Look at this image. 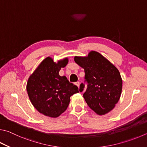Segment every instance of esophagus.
Returning <instances> with one entry per match:
<instances>
[{
	"mask_svg": "<svg viewBox=\"0 0 147 147\" xmlns=\"http://www.w3.org/2000/svg\"><path fill=\"white\" fill-rule=\"evenodd\" d=\"M80 82H75V85H77V86H78V87H80Z\"/></svg>",
	"mask_w": 147,
	"mask_h": 147,
	"instance_id": "34e87169",
	"label": "esophagus"
}]
</instances>
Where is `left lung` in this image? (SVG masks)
<instances>
[{
  "label": "left lung",
  "instance_id": "1",
  "mask_svg": "<svg viewBox=\"0 0 147 147\" xmlns=\"http://www.w3.org/2000/svg\"><path fill=\"white\" fill-rule=\"evenodd\" d=\"M74 62L84 69L87 88L84 98L89 107L99 115L113 110L122 90V79L118 69L96 51L90 52L85 57H75ZM84 87L85 85L81 84L80 92Z\"/></svg>",
  "mask_w": 147,
  "mask_h": 147
}]
</instances>
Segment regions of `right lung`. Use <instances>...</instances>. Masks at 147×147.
<instances>
[{
	"label": "right lung",
	"instance_id": "obj_1",
	"mask_svg": "<svg viewBox=\"0 0 147 147\" xmlns=\"http://www.w3.org/2000/svg\"><path fill=\"white\" fill-rule=\"evenodd\" d=\"M65 58L53 62L47 57L29 76L27 83L29 100L39 113L45 116L57 118L64 112L70 102V97L79 92L76 85L70 83L59 71L67 64Z\"/></svg>",
	"mask_w": 147,
	"mask_h": 147
}]
</instances>
